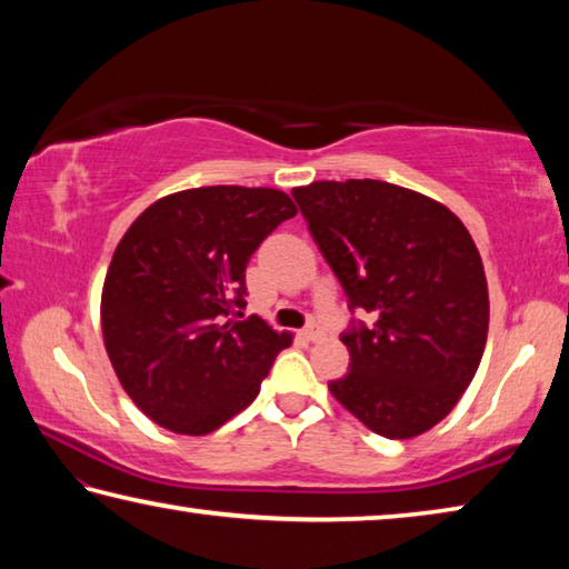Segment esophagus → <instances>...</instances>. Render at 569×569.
I'll use <instances>...</instances> for the list:
<instances>
[{"label":"esophagus","mask_w":569,"mask_h":569,"mask_svg":"<svg viewBox=\"0 0 569 569\" xmlns=\"http://www.w3.org/2000/svg\"><path fill=\"white\" fill-rule=\"evenodd\" d=\"M300 335H302V340H307V342H315V340H322V337H325V330H322L320 325H307Z\"/></svg>","instance_id":"obj_1"}]
</instances>
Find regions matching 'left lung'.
Here are the masks:
<instances>
[{"label":"left lung","instance_id":"8db88e82","mask_svg":"<svg viewBox=\"0 0 569 569\" xmlns=\"http://www.w3.org/2000/svg\"><path fill=\"white\" fill-rule=\"evenodd\" d=\"M310 234L340 279L352 320L350 372L335 400L387 440L430 430L480 367L490 297L467 227L445 204L380 179L292 189Z\"/></svg>","mask_w":569,"mask_h":569}]
</instances>
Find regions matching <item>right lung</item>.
<instances>
[{"label": "right lung", "mask_w": 569, "mask_h": 569, "mask_svg": "<svg viewBox=\"0 0 569 569\" xmlns=\"http://www.w3.org/2000/svg\"><path fill=\"white\" fill-rule=\"evenodd\" d=\"M297 214L269 187H199L149 204L117 244L102 290L104 347L124 392L177 435H207L259 395L292 345L244 310V269Z\"/></svg>", "instance_id": "right-lung-1"}]
</instances>
